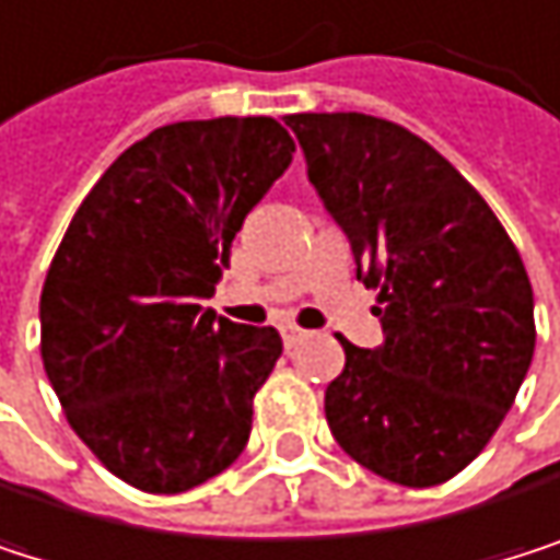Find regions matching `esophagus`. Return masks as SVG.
<instances>
[{
  "label": "esophagus",
  "mask_w": 560,
  "mask_h": 560,
  "mask_svg": "<svg viewBox=\"0 0 560 560\" xmlns=\"http://www.w3.org/2000/svg\"><path fill=\"white\" fill-rule=\"evenodd\" d=\"M305 338H308L305 328H299V325H282V341H285V348H295V345L305 341Z\"/></svg>",
  "instance_id": "obj_1"
}]
</instances>
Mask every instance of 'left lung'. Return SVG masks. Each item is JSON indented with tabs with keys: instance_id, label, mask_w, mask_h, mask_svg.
Instances as JSON below:
<instances>
[{
	"instance_id": "left-lung-1",
	"label": "left lung",
	"mask_w": 560,
	"mask_h": 560,
	"mask_svg": "<svg viewBox=\"0 0 560 560\" xmlns=\"http://www.w3.org/2000/svg\"><path fill=\"white\" fill-rule=\"evenodd\" d=\"M285 124L384 325L374 351L341 338L328 427L354 463L397 486L450 482L495 436L528 374L525 261L479 189L407 127L358 110Z\"/></svg>"
}]
</instances>
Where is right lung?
I'll return each instance as SVG.
<instances>
[{
	"label": "right lung",
	"mask_w": 560,
	"mask_h": 560,
	"mask_svg": "<svg viewBox=\"0 0 560 560\" xmlns=\"http://www.w3.org/2000/svg\"><path fill=\"white\" fill-rule=\"evenodd\" d=\"M292 153L271 117L156 127L91 186L48 265L45 374L81 443L140 492L202 486L248 443L282 338L199 302Z\"/></svg>",
	"instance_id": "right-lung-1"
}]
</instances>
